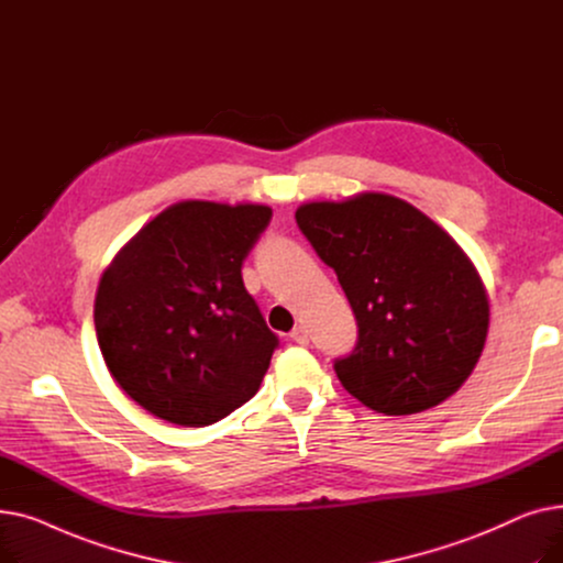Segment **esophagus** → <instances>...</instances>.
Segmentation results:
<instances>
[{
  "instance_id": "obj_1",
  "label": "esophagus",
  "mask_w": 563,
  "mask_h": 563,
  "mask_svg": "<svg viewBox=\"0 0 563 563\" xmlns=\"http://www.w3.org/2000/svg\"><path fill=\"white\" fill-rule=\"evenodd\" d=\"M289 338H291L294 342H299V344H308V331H306V327H297V329H294V331L289 333Z\"/></svg>"
}]
</instances>
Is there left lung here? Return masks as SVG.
Masks as SVG:
<instances>
[{
  "instance_id": "obj_1",
  "label": "left lung",
  "mask_w": 563,
  "mask_h": 563,
  "mask_svg": "<svg viewBox=\"0 0 563 563\" xmlns=\"http://www.w3.org/2000/svg\"><path fill=\"white\" fill-rule=\"evenodd\" d=\"M297 225L356 317V346L333 361L342 386L386 416L454 395L482 356L488 299L452 236L386 194L301 205Z\"/></svg>"
}]
</instances>
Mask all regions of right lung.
I'll use <instances>...</instances> for the list:
<instances>
[{
	"mask_svg": "<svg viewBox=\"0 0 563 563\" xmlns=\"http://www.w3.org/2000/svg\"><path fill=\"white\" fill-rule=\"evenodd\" d=\"M269 221L264 205L177 202L104 272L98 344L118 386L147 412L207 427L257 393L280 340L242 266Z\"/></svg>",
	"mask_w": 563,
	"mask_h": 563,
	"instance_id": "add662e5",
	"label": "right lung"
}]
</instances>
